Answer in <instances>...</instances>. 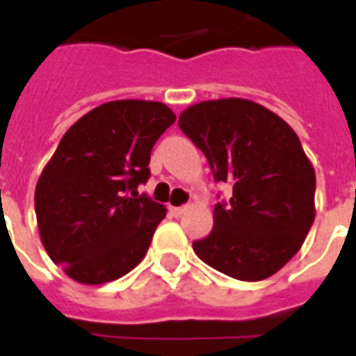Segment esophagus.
<instances>
[{
    "mask_svg": "<svg viewBox=\"0 0 356 356\" xmlns=\"http://www.w3.org/2000/svg\"><path fill=\"white\" fill-rule=\"evenodd\" d=\"M186 209H188V206H181V208H171V213H173L175 217H179V216H183Z\"/></svg>",
    "mask_w": 356,
    "mask_h": 356,
    "instance_id": "obj_1",
    "label": "esophagus"
}]
</instances>
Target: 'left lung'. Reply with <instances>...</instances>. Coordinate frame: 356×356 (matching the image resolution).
<instances>
[{
	"instance_id": "8db88e82",
	"label": "left lung",
	"mask_w": 356,
	"mask_h": 356,
	"mask_svg": "<svg viewBox=\"0 0 356 356\" xmlns=\"http://www.w3.org/2000/svg\"><path fill=\"white\" fill-rule=\"evenodd\" d=\"M179 127L206 154L232 196L213 209V231L193 244L209 267L238 280L268 278L303 246L314 221V168L282 118L248 99L196 102Z\"/></svg>"
}]
</instances>
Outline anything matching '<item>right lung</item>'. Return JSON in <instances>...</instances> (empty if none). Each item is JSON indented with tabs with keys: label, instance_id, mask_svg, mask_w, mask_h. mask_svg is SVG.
I'll list each match as a JSON object with an SVG mask.
<instances>
[{
	"label": "right lung",
	"instance_id": "obj_1",
	"mask_svg": "<svg viewBox=\"0 0 356 356\" xmlns=\"http://www.w3.org/2000/svg\"><path fill=\"white\" fill-rule=\"evenodd\" d=\"M175 114L156 101L104 102L65 133L34 194L42 244L80 284L112 282L147 255L165 206L137 193Z\"/></svg>",
	"mask_w": 356,
	"mask_h": 356
}]
</instances>
